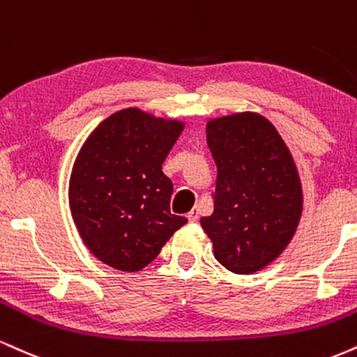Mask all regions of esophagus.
I'll return each mask as SVG.
<instances>
[{
	"mask_svg": "<svg viewBox=\"0 0 357 357\" xmlns=\"http://www.w3.org/2000/svg\"><path fill=\"white\" fill-rule=\"evenodd\" d=\"M197 218H199V216H197V209H196V208H192L191 211L188 213V220H190L191 222H196V221H197Z\"/></svg>",
	"mask_w": 357,
	"mask_h": 357,
	"instance_id": "obj_1",
	"label": "esophagus"
}]
</instances>
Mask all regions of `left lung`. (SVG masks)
<instances>
[{"label": "left lung", "instance_id": "obj_1", "mask_svg": "<svg viewBox=\"0 0 357 357\" xmlns=\"http://www.w3.org/2000/svg\"><path fill=\"white\" fill-rule=\"evenodd\" d=\"M206 136L218 179L214 211L201 226L227 271H261L284 251L301 220L293 154L273 123L252 111L209 119Z\"/></svg>", "mask_w": 357, "mask_h": 357}]
</instances>
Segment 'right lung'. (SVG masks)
Returning a JSON list of instances; mask_svg holds the SVG:
<instances>
[{
    "label": "right lung",
    "instance_id": "obj_1",
    "mask_svg": "<svg viewBox=\"0 0 357 357\" xmlns=\"http://www.w3.org/2000/svg\"><path fill=\"white\" fill-rule=\"evenodd\" d=\"M184 130L179 119L119 109L81 146L70 176V209L84 246L118 271L156 259L186 218L169 209L173 183L162 162Z\"/></svg>",
    "mask_w": 357,
    "mask_h": 357
}]
</instances>
